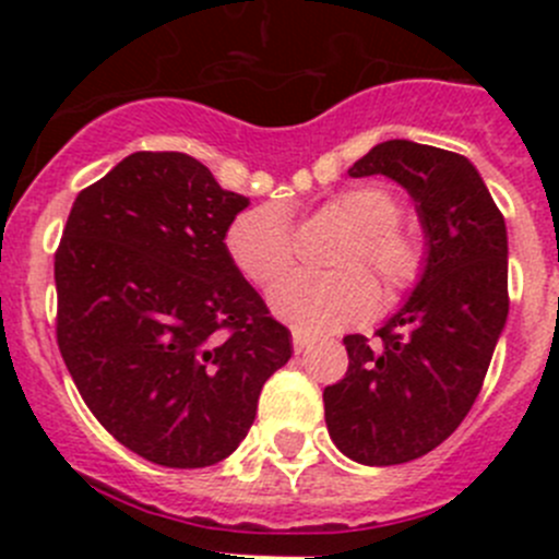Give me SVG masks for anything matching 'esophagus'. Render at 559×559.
Masks as SVG:
<instances>
[{
    "mask_svg": "<svg viewBox=\"0 0 559 559\" xmlns=\"http://www.w3.org/2000/svg\"><path fill=\"white\" fill-rule=\"evenodd\" d=\"M308 335H302V332L295 330V335H292V346H295V354H302L308 348Z\"/></svg>",
    "mask_w": 559,
    "mask_h": 559,
    "instance_id": "1",
    "label": "esophagus"
}]
</instances>
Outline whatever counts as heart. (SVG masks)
<instances>
[{
    "mask_svg": "<svg viewBox=\"0 0 559 559\" xmlns=\"http://www.w3.org/2000/svg\"><path fill=\"white\" fill-rule=\"evenodd\" d=\"M324 213L343 218L354 238L337 253L343 273H297L270 292V308L302 332H330L362 321L379 308L376 275L386 302H397L425 278L430 262L427 235L400 222V202L376 183L348 186L324 202ZM227 253L251 284L270 286L289 273L297 257L292 218L278 202L248 207L227 229Z\"/></svg>",
    "mask_w": 559,
    "mask_h": 559,
    "instance_id": "b5f03b06",
    "label": "heart"
}]
</instances>
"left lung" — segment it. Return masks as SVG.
<instances>
[{
  "mask_svg": "<svg viewBox=\"0 0 559 559\" xmlns=\"http://www.w3.org/2000/svg\"><path fill=\"white\" fill-rule=\"evenodd\" d=\"M348 175H386L408 189L430 246L408 302L376 341L343 337L348 370L324 389L332 443L362 465H400L447 441L481 392L509 316L506 222L454 151L386 140Z\"/></svg>",
  "mask_w": 559,
  "mask_h": 559,
  "instance_id": "obj_1",
  "label": "left lung"
}]
</instances>
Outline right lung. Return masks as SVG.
Wrapping results in <instances>:
<instances>
[{
    "label": "right lung",
    "instance_id": "1",
    "mask_svg": "<svg viewBox=\"0 0 559 559\" xmlns=\"http://www.w3.org/2000/svg\"><path fill=\"white\" fill-rule=\"evenodd\" d=\"M248 205L178 151H138L72 202L56 248V343L99 425L165 467L246 438L292 332L227 253Z\"/></svg>",
    "mask_w": 559,
    "mask_h": 559
}]
</instances>
